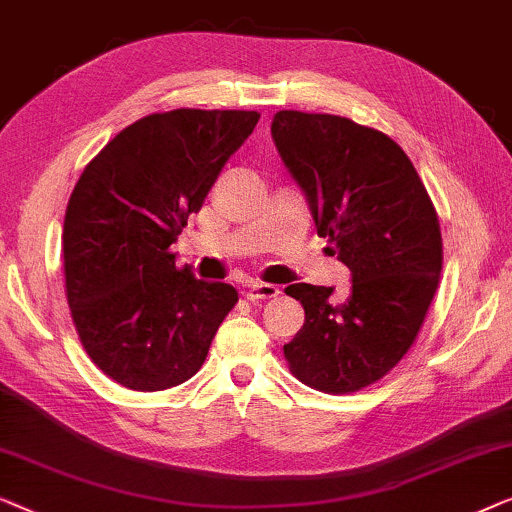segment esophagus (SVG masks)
<instances>
[{
  "label": "esophagus",
  "instance_id": "obj_1",
  "mask_svg": "<svg viewBox=\"0 0 512 512\" xmlns=\"http://www.w3.org/2000/svg\"><path fill=\"white\" fill-rule=\"evenodd\" d=\"M280 294V290L276 285H271V283H259V280H253V283L248 285V292H246V297L250 299V301H257V299H273V297H278Z\"/></svg>",
  "mask_w": 512,
  "mask_h": 512
}]
</instances>
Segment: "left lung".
Segmentation results:
<instances>
[{"label":"left lung","instance_id":"8db88e82","mask_svg":"<svg viewBox=\"0 0 512 512\" xmlns=\"http://www.w3.org/2000/svg\"><path fill=\"white\" fill-rule=\"evenodd\" d=\"M271 136L306 194L327 253L350 269V294L294 283L306 320L285 359L301 383L345 394L376 383L413 345L443 264L441 227L413 162L378 129L341 115L278 111Z\"/></svg>","mask_w":512,"mask_h":512}]
</instances>
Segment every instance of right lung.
<instances>
[{"mask_svg": "<svg viewBox=\"0 0 512 512\" xmlns=\"http://www.w3.org/2000/svg\"><path fill=\"white\" fill-rule=\"evenodd\" d=\"M257 120V111L146 115L78 178L62 232L67 301L85 352L122 387L190 380L239 301L229 283L178 269L171 243Z\"/></svg>", "mask_w": 512, "mask_h": 512, "instance_id": "obj_1", "label": "right lung"}]
</instances>
